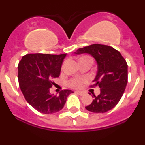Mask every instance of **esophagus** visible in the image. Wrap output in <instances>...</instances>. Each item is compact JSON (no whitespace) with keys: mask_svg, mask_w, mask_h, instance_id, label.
Returning a JSON list of instances; mask_svg holds the SVG:
<instances>
[{"mask_svg":"<svg viewBox=\"0 0 145 145\" xmlns=\"http://www.w3.org/2000/svg\"><path fill=\"white\" fill-rule=\"evenodd\" d=\"M75 93H78L79 95H80V96L84 95V92H81V91H75Z\"/></svg>","mask_w":145,"mask_h":145,"instance_id":"1","label":"esophagus"}]
</instances>
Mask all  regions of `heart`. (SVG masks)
I'll return each instance as SVG.
<instances>
[{
    "instance_id": "obj_1",
    "label": "heart",
    "mask_w": 145,
    "mask_h": 145,
    "mask_svg": "<svg viewBox=\"0 0 145 145\" xmlns=\"http://www.w3.org/2000/svg\"><path fill=\"white\" fill-rule=\"evenodd\" d=\"M86 81L85 78H75L70 81V86L73 88H80L82 86V84Z\"/></svg>"
}]
</instances>
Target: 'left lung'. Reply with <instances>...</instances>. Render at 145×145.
<instances>
[{
	"label": "left lung",
	"mask_w": 145,
	"mask_h": 145,
	"mask_svg": "<svg viewBox=\"0 0 145 145\" xmlns=\"http://www.w3.org/2000/svg\"><path fill=\"white\" fill-rule=\"evenodd\" d=\"M88 54L97 64V72L93 80V86L101 88L98 96L86 107L87 110L103 113L110 110L122 97L128 82V65L121 54L112 47L93 44L79 48L75 54Z\"/></svg>",
	"instance_id": "1"
}]
</instances>
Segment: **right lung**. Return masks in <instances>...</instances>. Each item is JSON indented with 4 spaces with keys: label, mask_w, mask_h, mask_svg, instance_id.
Listing matches in <instances>:
<instances>
[{
    "label": "right lung",
    "mask_w": 145,
    "mask_h": 145,
    "mask_svg": "<svg viewBox=\"0 0 145 145\" xmlns=\"http://www.w3.org/2000/svg\"><path fill=\"white\" fill-rule=\"evenodd\" d=\"M67 54L59 55L29 54L18 65L20 88L27 102L38 112L52 114L64 107L71 90H63L59 95L50 93L52 79L58 78Z\"/></svg>",
    "instance_id": "obj_1"
}]
</instances>
